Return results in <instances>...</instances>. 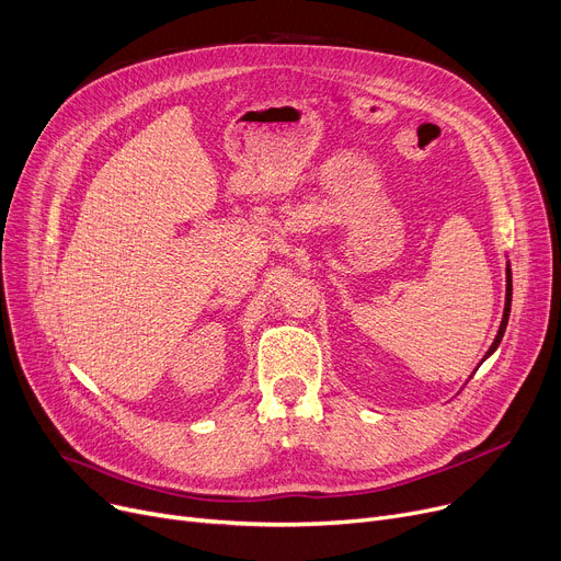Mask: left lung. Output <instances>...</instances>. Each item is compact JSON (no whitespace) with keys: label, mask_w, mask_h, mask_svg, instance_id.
<instances>
[{"label":"left lung","mask_w":561,"mask_h":561,"mask_svg":"<svg viewBox=\"0 0 561 561\" xmlns=\"http://www.w3.org/2000/svg\"><path fill=\"white\" fill-rule=\"evenodd\" d=\"M510 309H512V268L507 265V300H505V313H503V322H500L497 336H495V341L491 343V347H489V352H486V357L500 345V341H503V334H505V330H507V320H510ZM486 357H484V359H486Z\"/></svg>","instance_id":"1"}]
</instances>
